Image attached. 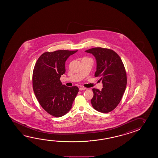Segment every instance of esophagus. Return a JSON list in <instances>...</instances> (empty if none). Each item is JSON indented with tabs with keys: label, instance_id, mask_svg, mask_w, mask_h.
<instances>
[{
	"label": "esophagus",
	"instance_id": "1",
	"mask_svg": "<svg viewBox=\"0 0 158 158\" xmlns=\"http://www.w3.org/2000/svg\"><path fill=\"white\" fill-rule=\"evenodd\" d=\"M79 89L80 90V91H82V90H85V89H87V88H85V87H81L79 88Z\"/></svg>",
	"mask_w": 158,
	"mask_h": 158
}]
</instances>
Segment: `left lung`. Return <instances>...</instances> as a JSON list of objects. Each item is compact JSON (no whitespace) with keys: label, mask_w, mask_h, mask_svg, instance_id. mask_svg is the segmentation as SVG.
I'll use <instances>...</instances> for the list:
<instances>
[{"label":"left lung","mask_w":158,"mask_h":158,"mask_svg":"<svg viewBox=\"0 0 158 158\" xmlns=\"http://www.w3.org/2000/svg\"><path fill=\"white\" fill-rule=\"evenodd\" d=\"M85 51L95 57L94 76H100L103 83L101 91L92 89V105L99 112H110L119 103L126 90L127 74L123 62L115 51L108 48H95Z\"/></svg>","instance_id":"left-lung-1"}]
</instances>
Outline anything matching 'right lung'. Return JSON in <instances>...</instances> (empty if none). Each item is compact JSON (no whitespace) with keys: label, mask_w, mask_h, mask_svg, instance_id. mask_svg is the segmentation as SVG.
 <instances>
[{"label":"right lung","mask_w":158,"mask_h":158,"mask_svg":"<svg viewBox=\"0 0 158 158\" xmlns=\"http://www.w3.org/2000/svg\"><path fill=\"white\" fill-rule=\"evenodd\" d=\"M77 50H57L42 54L35 64L32 86L39 103L48 114L56 117L65 115L72 108L79 89L67 87L60 80L65 73V62Z\"/></svg>","instance_id":"obj_1"}]
</instances>
